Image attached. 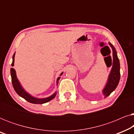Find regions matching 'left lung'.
Segmentation results:
<instances>
[{"instance_id":"8db88e82","label":"left lung","mask_w":134,"mask_h":134,"mask_svg":"<svg viewBox=\"0 0 134 134\" xmlns=\"http://www.w3.org/2000/svg\"><path fill=\"white\" fill-rule=\"evenodd\" d=\"M110 46L112 49L113 52V65L110 74L108 77L107 83L102 90V93L105 98L109 96L116 89L120 79V65L117 52L114 46L110 43H109Z\"/></svg>"}]
</instances>
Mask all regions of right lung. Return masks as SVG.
Instances as JSON below:
<instances>
[{
  "instance_id": "right-lung-1",
  "label": "right lung",
  "mask_w": 134,
  "mask_h": 134,
  "mask_svg": "<svg viewBox=\"0 0 134 134\" xmlns=\"http://www.w3.org/2000/svg\"><path fill=\"white\" fill-rule=\"evenodd\" d=\"M14 56H15V53L13 54V62L12 63V66H14ZM10 72H11V76H12V82L13 86V88L14 90L17 94L20 96L22 98L25 99V100H27V101L30 102V103L32 104H42L46 103V102L50 101L52 99H53L55 97L57 94V92H55L54 94L51 95V96L47 97V98H35V97L32 96V95L29 94V93H27L26 91L23 88V87H22V85L20 83L19 80L18 79L17 77H16V71L15 69L12 68L10 69ZM63 72H62L61 74H60V76H62L63 74ZM60 77H58L57 79V85H58V80H60Z\"/></svg>"
}]
</instances>
